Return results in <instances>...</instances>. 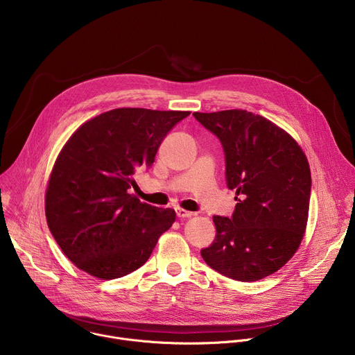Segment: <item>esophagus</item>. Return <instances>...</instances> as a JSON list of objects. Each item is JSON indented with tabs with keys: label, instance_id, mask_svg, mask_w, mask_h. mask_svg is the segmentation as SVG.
Here are the masks:
<instances>
[{
	"label": "esophagus",
	"instance_id": "obj_1",
	"mask_svg": "<svg viewBox=\"0 0 355 355\" xmlns=\"http://www.w3.org/2000/svg\"><path fill=\"white\" fill-rule=\"evenodd\" d=\"M175 212H177V216L180 219H188V218L193 216V212H189V211H185V209H181V208H178Z\"/></svg>",
	"mask_w": 355,
	"mask_h": 355
}]
</instances>
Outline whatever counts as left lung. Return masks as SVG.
<instances>
[{"label":"left lung","mask_w":355,"mask_h":355,"mask_svg":"<svg viewBox=\"0 0 355 355\" xmlns=\"http://www.w3.org/2000/svg\"><path fill=\"white\" fill-rule=\"evenodd\" d=\"M193 116L222 141L237 200L230 219L214 218L215 241L200 256L232 279H263L293 257L305 236L312 185L306 155L261 115L227 110Z\"/></svg>","instance_id":"left-lung-1"}]
</instances>
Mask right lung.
<instances>
[{"instance_id":"right-lung-1","label":"right lung","mask_w":355,"mask_h":355,"mask_svg":"<svg viewBox=\"0 0 355 355\" xmlns=\"http://www.w3.org/2000/svg\"><path fill=\"white\" fill-rule=\"evenodd\" d=\"M189 111L116 108L84 122L50 173L44 212L64 256L81 271L121 278L141 267L175 211L141 202L130 187L150 168L175 123Z\"/></svg>"}]
</instances>
